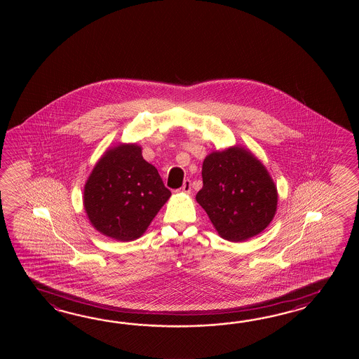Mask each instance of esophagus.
Masks as SVG:
<instances>
[{
  "mask_svg": "<svg viewBox=\"0 0 359 359\" xmlns=\"http://www.w3.org/2000/svg\"><path fill=\"white\" fill-rule=\"evenodd\" d=\"M178 192H183V194H190L191 192V181L190 180H186L183 182L182 187L178 190Z\"/></svg>",
  "mask_w": 359,
  "mask_h": 359,
  "instance_id": "34e87169",
  "label": "esophagus"
}]
</instances>
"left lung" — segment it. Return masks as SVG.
<instances>
[{
  "label": "left lung",
  "mask_w": 359,
  "mask_h": 359,
  "mask_svg": "<svg viewBox=\"0 0 359 359\" xmlns=\"http://www.w3.org/2000/svg\"><path fill=\"white\" fill-rule=\"evenodd\" d=\"M196 201L218 235L243 243L267 229L277 210V187L264 164L243 146L206 155Z\"/></svg>",
  "instance_id": "left-lung-1"
}]
</instances>
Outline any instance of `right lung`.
I'll return each mask as SVG.
<instances>
[{
	"label": "right lung",
	"instance_id": "add662e5",
	"mask_svg": "<svg viewBox=\"0 0 359 359\" xmlns=\"http://www.w3.org/2000/svg\"><path fill=\"white\" fill-rule=\"evenodd\" d=\"M158 169L142 158L137 144L109 147L92 169L83 206L92 227L116 241L142 236L168 198Z\"/></svg>",
	"mask_w": 359,
	"mask_h": 359
}]
</instances>
